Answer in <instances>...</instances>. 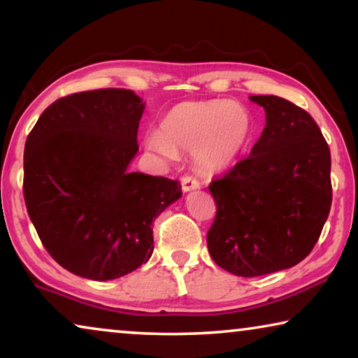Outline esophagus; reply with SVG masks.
<instances>
[{
	"label": "esophagus",
	"instance_id": "esophagus-1",
	"mask_svg": "<svg viewBox=\"0 0 358 358\" xmlns=\"http://www.w3.org/2000/svg\"><path fill=\"white\" fill-rule=\"evenodd\" d=\"M180 182H182V190H184V192H189V190H194V189H199L200 187L199 180L195 179L194 176H189V174H185L184 178H182V180H180Z\"/></svg>",
	"mask_w": 358,
	"mask_h": 358
}]
</instances>
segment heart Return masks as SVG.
Returning <instances> with one entry per match:
<instances>
[{
	"label": "heart",
	"instance_id": "obj_1",
	"mask_svg": "<svg viewBox=\"0 0 358 358\" xmlns=\"http://www.w3.org/2000/svg\"><path fill=\"white\" fill-rule=\"evenodd\" d=\"M254 117L236 101H185L166 112L159 131L146 136V148L164 159L194 153L203 173L227 169L251 145Z\"/></svg>",
	"mask_w": 358,
	"mask_h": 358
}]
</instances>
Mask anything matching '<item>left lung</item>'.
<instances>
[{
  "instance_id": "1",
  "label": "left lung",
  "mask_w": 358,
  "mask_h": 358,
  "mask_svg": "<svg viewBox=\"0 0 358 358\" xmlns=\"http://www.w3.org/2000/svg\"><path fill=\"white\" fill-rule=\"evenodd\" d=\"M266 127L251 155L212 180L208 252L224 271L259 277L301 262L332 202L331 151L315 119L277 96H251Z\"/></svg>"
}]
</instances>
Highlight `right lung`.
<instances>
[{
    "mask_svg": "<svg viewBox=\"0 0 358 358\" xmlns=\"http://www.w3.org/2000/svg\"><path fill=\"white\" fill-rule=\"evenodd\" d=\"M145 104L134 91L94 90L47 107L24 148L22 192L47 252L75 275L112 280L153 254L155 218L179 180L130 173Z\"/></svg>",
    "mask_w": 358,
    "mask_h": 358,
    "instance_id": "obj_1",
    "label": "right lung"
}]
</instances>
